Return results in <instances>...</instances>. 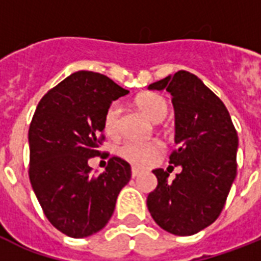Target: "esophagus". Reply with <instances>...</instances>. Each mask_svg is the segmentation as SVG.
Segmentation results:
<instances>
[{"label":"esophagus","mask_w":261,"mask_h":261,"mask_svg":"<svg viewBox=\"0 0 261 261\" xmlns=\"http://www.w3.org/2000/svg\"><path fill=\"white\" fill-rule=\"evenodd\" d=\"M139 173H141V171H139L138 168H135V167L131 168V176H133V177H137V176H139Z\"/></svg>","instance_id":"34e87169"}]
</instances>
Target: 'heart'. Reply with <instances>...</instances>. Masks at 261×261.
I'll return each mask as SVG.
<instances>
[{"mask_svg": "<svg viewBox=\"0 0 261 261\" xmlns=\"http://www.w3.org/2000/svg\"><path fill=\"white\" fill-rule=\"evenodd\" d=\"M135 104L151 122H161L168 114V102L161 94L151 93V92L139 94L135 100ZM120 114H122V108L119 102H112L104 114L102 126L106 134L111 138H116L120 134ZM161 150H163V145L159 141H150V142L126 141L119 146L118 153L127 163L133 164L135 167H145L151 160L155 159Z\"/></svg>", "mask_w": 261, "mask_h": 261, "instance_id": "b5f03b06", "label": "heart"}]
</instances>
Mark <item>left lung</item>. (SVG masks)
I'll return each instance as SVG.
<instances>
[{"instance_id":"left-lung-1","label":"left lung","mask_w":261,"mask_h":261,"mask_svg":"<svg viewBox=\"0 0 261 261\" xmlns=\"http://www.w3.org/2000/svg\"><path fill=\"white\" fill-rule=\"evenodd\" d=\"M149 89L172 94L177 149L169 163L181 172L169 181L167 171H153L159 184L147 196V208L164 230L192 236L214 222L226 203L237 174V131L222 100L190 71H177Z\"/></svg>"}]
</instances>
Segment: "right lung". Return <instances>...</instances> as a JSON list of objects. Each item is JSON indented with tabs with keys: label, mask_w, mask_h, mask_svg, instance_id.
<instances>
[{
	"label": "right lung",
	"mask_w": 261,
	"mask_h": 261,
	"mask_svg": "<svg viewBox=\"0 0 261 261\" xmlns=\"http://www.w3.org/2000/svg\"><path fill=\"white\" fill-rule=\"evenodd\" d=\"M127 93L107 75L83 70L48 90L36 107L28 131V174L47 219L69 237L101 230L130 181V164L120 157H111L100 174L88 165L101 154L107 108Z\"/></svg>",
	"instance_id": "add662e5"
}]
</instances>
